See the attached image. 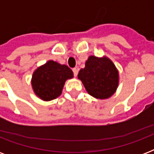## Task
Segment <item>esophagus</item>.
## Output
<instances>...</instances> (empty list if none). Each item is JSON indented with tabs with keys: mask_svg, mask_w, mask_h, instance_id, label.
I'll list each match as a JSON object with an SVG mask.
<instances>
[{
	"mask_svg": "<svg viewBox=\"0 0 154 154\" xmlns=\"http://www.w3.org/2000/svg\"><path fill=\"white\" fill-rule=\"evenodd\" d=\"M72 72H73V74H74L75 77H77V73H78V69L77 68H73L72 69Z\"/></svg>",
	"mask_w": 154,
	"mask_h": 154,
	"instance_id": "34e87169",
	"label": "esophagus"
}]
</instances>
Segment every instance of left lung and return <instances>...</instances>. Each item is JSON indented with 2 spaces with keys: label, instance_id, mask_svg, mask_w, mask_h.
Returning <instances> with one entry per match:
<instances>
[{
  "label": "left lung",
  "instance_id": "1",
  "mask_svg": "<svg viewBox=\"0 0 154 154\" xmlns=\"http://www.w3.org/2000/svg\"><path fill=\"white\" fill-rule=\"evenodd\" d=\"M89 95L97 99H107L112 96L119 84L117 67L107 57L89 56L85 66L77 75Z\"/></svg>",
  "mask_w": 154,
  "mask_h": 154
}]
</instances>
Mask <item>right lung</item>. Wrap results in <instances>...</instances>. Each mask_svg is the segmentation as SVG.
<instances>
[{
  "label": "right lung",
  "instance_id": "obj_1",
  "mask_svg": "<svg viewBox=\"0 0 154 154\" xmlns=\"http://www.w3.org/2000/svg\"><path fill=\"white\" fill-rule=\"evenodd\" d=\"M72 77L73 72L67 65L50 60L33 72L31 85L40 99L49 101L60 96L65 82Z\"/></svg>",
  "mask_w": 154,
  "mask_h": 154
}]
</instances>
